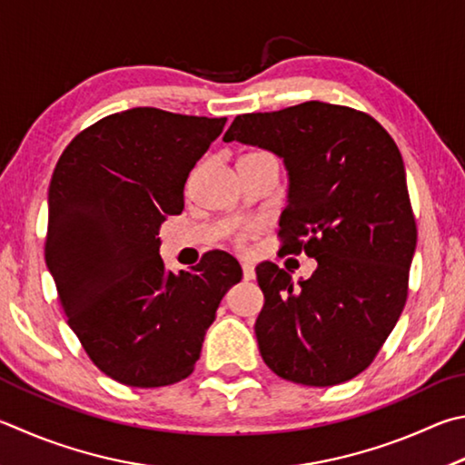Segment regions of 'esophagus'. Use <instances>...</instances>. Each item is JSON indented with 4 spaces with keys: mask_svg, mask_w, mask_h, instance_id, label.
<instances>
[{
    "mask_svg": "<svg viewBox=\"0 0 465 465\" xmlns=\"http://www.w3.org/2000/svg\"><path fill=\"white\" fill-rule=\"evenodd\" d=\"M242 274H243V281H254L256 270L250 264V262H242Z\"/></svg>",
    "mask_w": 465,
    "mask_h": 465,
    "instance_id": "1",
    "label": "esophagus"
}]
</instances>
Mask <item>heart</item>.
I'll return each mask as SVG.
<instances>
[{
    "label": "heart",
    "mask_w": 465,
    "mask_h": 465,
    "mask_svg": "<svg viewBox=\"0 0 465 465\" xmlns=\"http://www.w3.org/2000/svg\"><path fill=\"white\" fill-rule=\"evenodd\" d=\"M258 154H262V152H252V154H246V156H258ZM248 235H250V230L238 232V233H235V243H243V242H246Z\"/></svg>",
    "instance_id": "heart-1"
}]
</instances>
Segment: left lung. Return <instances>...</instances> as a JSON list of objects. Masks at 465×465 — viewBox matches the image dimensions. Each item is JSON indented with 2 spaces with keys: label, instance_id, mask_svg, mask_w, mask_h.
I'll return each mask as SVG.
<instances>
[{
  "label": "left lung",
  "instance_id": "obj_1",
  "mask_svg": "<svg viewBox=\"0 0 465 465\" xmlns=\"http://www.w3.org/2000/svg\"><path fill=\"white\" fill-rule=\"evenodd\" d=\"M223 140L284 158L282 250L317 260L299 284L274 262L256 268L262 360L289 382L351 380L372 364L409 294L417 223L399 146L372 115L323 101L238 115Z\"/></svg>",
  "mask_w": 465,
  "mask_h": 465
}]
</instances>
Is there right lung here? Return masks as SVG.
Listing matches in <instances>:
<instances>
[{"mask_svg": "<svg viewBox=\"0 0 465 465\" xmlns=\"http://www.w3.org/2000/svg\"><path fill=\"white\" fill-rule=\"evenodd\" d=\"M227 117L134 107L79 132L48 189L45 258L89 360L125 386H171L195 370L238 260L207 252L173 274L158 230L184 209V183Z\"/></svg>", "mask_w": 465, "mask_h": 465, "instance_id": "add662e5", "label": "right lung"}]
</instances>
